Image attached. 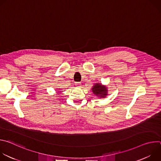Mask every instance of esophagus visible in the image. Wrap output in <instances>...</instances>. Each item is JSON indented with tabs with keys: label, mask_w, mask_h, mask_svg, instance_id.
I'll list each match as a JSON object with an SVG mask.
<instances>
[{
	"label": "esophagus",
	"mask_w": 161,
	"mask_h": 161,
	"mask_svg": "<svg viewBox=\"0 0 161 161\" xmlns=\"http://www.w3.org/2000/svg\"><path fill=\"white\" fill-rule=\"evenodd\" d=\"M75 85H76V86H78V87H80V86H81V82H76V83H75Z\"/></svg>",
	"instance_id": "obj_1"
}]
</instances>
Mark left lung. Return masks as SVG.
<instances>
[{"instance_id":"8db88e82","label":"left lung","mask_w":161,"mask_h":161,"mask_svg":"<svg viewBox=\"0 0 161 161\" xmlns=\"http://www.w3.org/2000/svg\"><path fill=\"white\" fill-rule=\"evenodd\" d=\"M92 90L94 94L100 98L106 97V96L108 95L107 87L104 85H103L101 83L94 84L92 88Z\"/></svg>"}]
</instances>
